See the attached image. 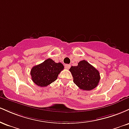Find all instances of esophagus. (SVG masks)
<instances>
[{"label": "esophagus", "mask_w": 129, "mask_h": 129, "mask_svg": "<svg viewBox=\"0 0 129 129\" xmlns=\"http://www.w3.org/2000/svg\"><path fill=\"white\" fill-rule=\"evenodd\" d=\"M70 64H66L65 65V68H66V69H69L70 68Z\"/></svg>", "instance_id": "34e87169"}]
</instances>
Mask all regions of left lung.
<instances>
[{"label": "left lung", "mask_w": 129, "mask_h": 129, "mask_svg": "<svg viewBox=\"0 0 129 129\" xmlns=\"http://www.w3.org/2000/svg\"><path fill=\"white\" fill-rule=\"evenodd\" d=\"M70 72L73 77V82L80 89L91 90L98 85L100 72L86 60L80 61L77 66H72Z\"/></svg>", "instance_id": "left-lung-1"}]
</instances>
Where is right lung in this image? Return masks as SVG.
Listing matches in <instances>:
<instances>
[{
    "label": "right lung",
    "instance_id": "right-lung-1",
    "mask_svg": "<svg viewBox=\"0 0 129 129\" xmlns=\"http://www.w3.org/2000/svg\"><path fill=\"white\" fill-rule=\"evenodd\" d=\"M63 69L62 63H56L51 59H47L32 68L30 72L32 81L38 86L47 87L57 79Z\"/></svg>",
    "mask_w": 129,
    "mask_h": 129
}]
</instances>
